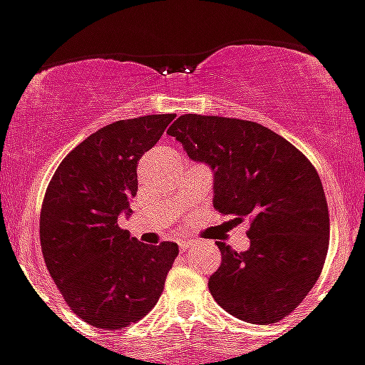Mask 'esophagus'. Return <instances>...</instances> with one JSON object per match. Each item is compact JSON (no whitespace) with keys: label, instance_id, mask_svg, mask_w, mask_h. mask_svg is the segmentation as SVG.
Here are the masks:
<instances>
[{"label":"esophagus","instance_id":"esophagus-1","mask_svg":"<svg viewBox=\"0 0 365 365\" xmlns=\"http://www.w3.org/2000/svg\"><path fill=\"white\" fill-rule=\"evenodd\" d=\"M180 250H182V252H185V250H189V248H192V244H195V240H180Z\"/></svg>","mask_w":365,"mask_h":365}]
</instances>
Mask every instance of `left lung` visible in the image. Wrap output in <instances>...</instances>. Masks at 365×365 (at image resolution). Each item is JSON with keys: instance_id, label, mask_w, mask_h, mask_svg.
Listing matches in <instances>:
<instances>
[{"instance_id": "obj_1", "label": "left lung", "mask_w": 365, "mask_h": 365, "mask_svg": "<svg viewBox=\"0 0 365 365\" xmlns=\"http://www.w3.org/2000/svg\"><path fill=\"white\" fill-rule=\"evenodd\" d=\"M167 134L187 156L213 170V205L250 220V248L217 242L218 270L209 292L248 323L287 318L322 274L329 250V209L318 173L292 143L253 121L185 113Z\"/></svg>"}]
</instances>
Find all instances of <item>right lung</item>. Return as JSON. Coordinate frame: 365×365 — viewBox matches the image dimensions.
Masks as SVG:
<instances>
[{
  "mask_svg": "<svg viewBox=\"0 0 365 365\" xmlns=\"http://www.w3.org/2000/svg\"><path fill=\"white\" fill-rule=\"evenodd\" d=\"M174 113L123 119L73 148L47 185L40 242L69 309L97 329H123L160 299L178 244L139 242L119 226L138 192V161Z\"/></svg>",
  "mask_w": 365,
  "mask_h": 365,
  "instance_id": "obj_1",
  "label": "right lung"
}]
</instances>
